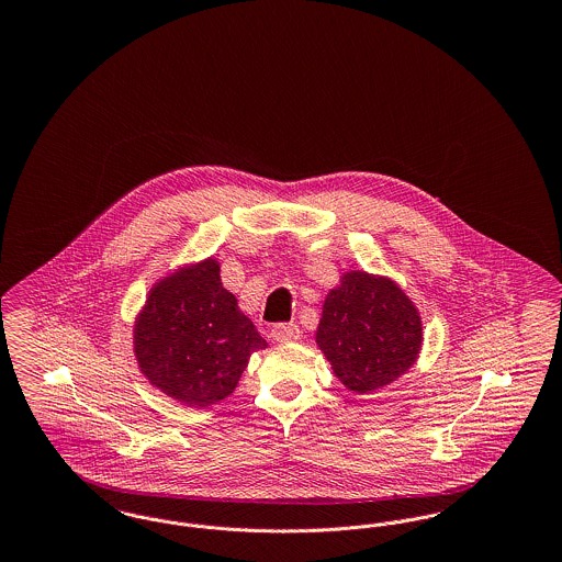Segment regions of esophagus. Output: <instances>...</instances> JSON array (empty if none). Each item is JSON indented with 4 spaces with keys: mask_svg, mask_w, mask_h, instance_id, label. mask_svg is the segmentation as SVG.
<instances>
[{
    "mask_svg": "<svg viewBox=\"0 0 562 562\" xmlns=\"http://www.w3.org/2000/svg\"><path fill=\"white\" fill-rule=\"evenodd\" d=\"M301 337V330L296 324H276L271 328V339L276 344H293Z\"/></svg>",
    "mask_w": 562,
    "mask_h": 562,
    "instance_id": "esophagus-1",
    "label": "esophagus"
}]
</instances>
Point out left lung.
Instances as JSON below:
<instances>
[{"instance_id":"left-lung-1","label":"left lung","mask_w":562,"mask_h":562,"mask_svg":"<svg viewBox=\"0 0 562 562\" xmlns=\"http://www.w3.org/2000/svg\"><path fill=\"white\" fill-rule=\"evenodd\" d=\"M316 346L348 390L371 394L417 362L424 322L396 280L348 269L324 296Z\"/></svg>"}]
</instances>
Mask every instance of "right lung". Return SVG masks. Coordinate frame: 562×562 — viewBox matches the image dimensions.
<instances>
[{
  "label": "right lung",
  "instance_id": "add662e5",
  "mask_svg": "<svg viewBox=\"0 0 562 562\" xmlns=\"http://www.w3.org/2000/svg\"><path fill=\"white\" fill-rule=\"evenodd\" d=\"M268 348L214 257L183 263L149 289L133 324L140 374L170 401L209 408L238 387L250 353Z\"/></svg>",
  "mask_w": 562,
  "mask_h": 562
}]
</instances>
